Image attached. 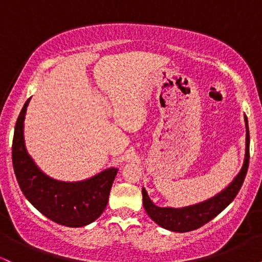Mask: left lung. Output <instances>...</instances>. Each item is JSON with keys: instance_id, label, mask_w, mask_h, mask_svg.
I'll return each instance as SVG.
<instances>
[{"instance_id": "left-lung-1", "label": "left lung", "mask_w": 262, "mask_h": 262, "mask_svg": "<svg viewBox=\"0 0 262 262\" xmlns=\"http://www.w3.org/2000/svg\"><path fill=\"white\" fill-rule=\"evenodd\" d=\"M246 138H245V158L242 170L234 177L228 187L215 194L209 200L203 201L192 206L182 207V208H172V207H158L152 203L148 196V192L143 187V206L146 213L156 224L160 225L164 229L177 231V233H186V231L196 230L202 225L208 223L213 218L217 217L222 210H224L231 203V201L242 187L246 176V171L249 167V145H250V137H249L248 118L245 117Z\"/></svg>"}]
</instances>
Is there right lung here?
<instances>
[{
    "label": "right lung",
    "instance_id": "add662e5",
    "mask_svg": "<svg viewBox=\"0 0 262 262\" xmlns=\"http://www.w3.org/2000/svg\"><path fill=\"white\" fill-rule=\"evenodd\" d=\"M28 98L18 116L12 144V162L18 185L41 214L70 228L85 227L103 213L118 169L110 167L77 182L54 180L37 166L26 149L25 118Z\"/></svg>",
    "mask_w": 262,
    "mask_h": 262
}]
</instances>
